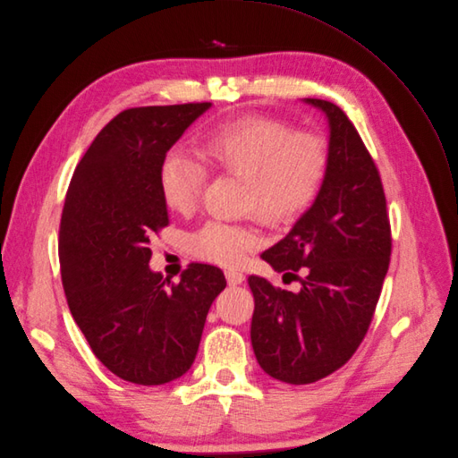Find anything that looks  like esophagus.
<instances>
[{
  "instance_id": "34e87169",
  "label": "esophagus",
  "mask_w": 458,
  "mask_h": 458,
  "mask_svg": "<svg viewBox=\"0 0 458 458\" xmlns=\"http://www.w3.org/2000/svg\"><path fill=\"white\" fill-rule=\"evenodd\" d=\"M225 279H227V283H229L231 286H236V284H240L242 281L246 279V276L242 274V272H236V270H227V272H225Z\"/></svg>"
}]
</instances>
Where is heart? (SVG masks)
I'll use <instances>...</instances> for the list:
<instances>
[{"mask_svg": "<svg viewBox=\"0 0 458 458\" xmlns=\"http://www.w3.org/2000/svg\"><path fill=\"white\" fill-rule=\"evenodd\" d=\"M201 165L246 181L244 203L270 225L290 224L312 205L327 172L324 142L310 132H293L277 118L259 114L224 120L196 146ZM201 168L181 153H170L158 170V192L168 210L186 214L196 207ZM259 244L246 225L208 222L191 236L198 257L238 266Z\"/></svg>", "mask_w": 458, "mask_h": 458, "instance_id": "heart-1", "label": "heart"}]
</instances>
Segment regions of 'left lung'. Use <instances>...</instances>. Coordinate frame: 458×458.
Instances as JSON below:
<instances>
[{
  "mask_svg": "<svg viewBox=\"0 0 458 458\" xmlns=\"http://www.w3.org/2000/svg\"><path fill=\"white\" fill-rule=\"evenodd\" d=\"M327 118V172L312 205L260 257L298 277L300 292L248 279L255 298L251 345L274 379L309 385L353 357L379 301L392 238L383 182L355 125L340 106L305 98Z\"/></svg>",
  "mask_w": 458,
  "mask_h": 458,
  "instance_id": "8db88e82",
  "label": "left lung"
}]
</instances>
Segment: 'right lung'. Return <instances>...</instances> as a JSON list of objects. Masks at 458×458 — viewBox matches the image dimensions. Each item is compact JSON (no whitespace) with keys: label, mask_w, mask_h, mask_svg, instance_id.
I'll return each mask as SVG.
<instances>
[{"label":"right lung","mask_w":458,"mask_h":458,"mask_svg":"<svg viewBox=\"0 0 458 458\" xmlns=\"http://www.w3.org/2000/svg\"><path fill=\"white\" fill-rule=\"evenodd\" d=\"M212 103L127 109L77 165L59 231L70 312L99 362L120 379L155 386L191 369L224 272L191 264L177 284L149 267V236L168 225L158 170Z\"/></svg>","instance_id":"add662e5"}]
</instances>
